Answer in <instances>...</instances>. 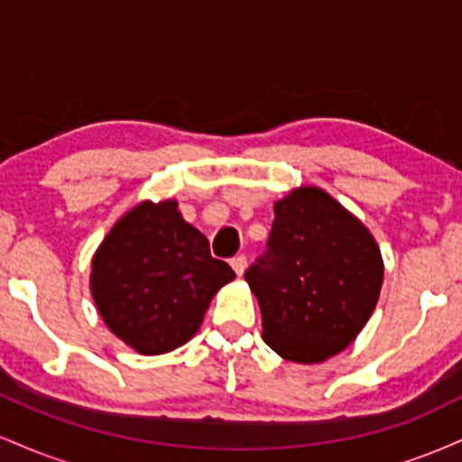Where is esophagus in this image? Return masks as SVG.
<instances>
[{
	"label": "esophagus",
	"instance_id": "34e87169",
	"mask_svg": "<svg viewBox=\"0 0 462 462\" xmlns=\"http://www.w3.org/2000/svg\"><path fill=\"white\" fill-rule=\"evenodd\" d=\"M230 264H232V269L236 272V275H243V272H245V267H247V258L243 256V254H238V256L232 258Z\"/></svg>",
	"mask_w": 462,
	"mask_h": 462
}]
</instances>
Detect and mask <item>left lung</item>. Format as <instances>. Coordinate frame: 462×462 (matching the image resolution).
Returning <instances> with one entry per match:
<instances>
[{"label":"left lung","instance_id":"obj_1","mask_svg":"<svg viewBox=\"0 0 462 462\" xmlns=\"http://www.w3.org/2000/svg\"><path fill=\"white\" fill-rule=\"evenodd\" d=\"M267 249L245 280L263 312V338L293 363H321L363 330L383 286L374 236L323 193L304 187L273 206Z\"/></svg>","mask_w":462,"mask_h":462}]
</instances>
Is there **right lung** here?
I'll return each instance as SVG.
<instances>
[{"instance_id": "1", "label": "right lung", "mask_w": 462, "mask_h": 462, "mask_svg": "<svg viewBox=\"0 0 462 462\" xmlns=\"http://www.w3.org/2000/svg\"><path fill=\"white\" fill-rule=\"evenodd\" d=\"M235 278L210 256L208 238L178 213V201L136 206L93 258L99 315L139 354L171 352L198 332L210 300Z\"/></svg>"}]
</instances>
